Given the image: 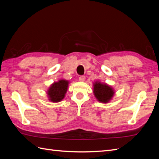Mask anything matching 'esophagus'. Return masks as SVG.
<instances>
[{"instance_id":"34e87169","label":"esophagus","mask_w":159,"mask_h":159,"mask_svg":"<svg viewBox=\"0 0 159 159\" xmlns=\"http://www.w3.org/2000/svg\"><path fill=\"white\" fill-rule=\"evenodd\" d=\"M79 80L81 82H83L85 80V76H79Z\"/></svg>"}]
</instances>
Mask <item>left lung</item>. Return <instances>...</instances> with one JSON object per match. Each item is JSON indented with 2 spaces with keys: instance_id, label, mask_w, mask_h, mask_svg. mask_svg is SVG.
Returning <instances> with one entry per match:
<instances>
[{
  "instance_id": "8db88e82",
  "label": "left lung",
  "mask_w": 159,
  "mask_h": 159,
  "mask_svg": "<svg viewBox=\"0 0 159 159\" xmlns=\"http://www.w3.org/2000/svg\"><path fill=\"white\" fill-rule=\"evenodd\" d=\"M93 93L99 102L107 103L112 98L115 92L112 87L106 83L96 81L93 84Z\"/></svg>"
}]
</instances>
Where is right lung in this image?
Wrapping results in <instances>:
<instances>
[{"label":"right lung","instance_id":"1","mask_svg":"<svg viewBox=\"0 0 159 159\" xmlns=\"http://www.w3.org/2000/svg\"><path fill=\"white\" fill-rule=\"evenodd\" d=\"M69 82L66 80H60L55 82L49 87L48 93L49 100L52 102H58L61 101L67 90Z\"/></svg>","mask_w":159,"mask_h":159}]
</instances>
